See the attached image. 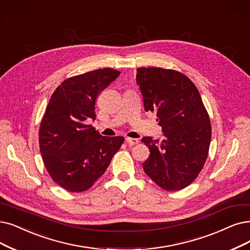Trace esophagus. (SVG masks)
I'll return each instance as SVG.
<instances>
[{"label": "esophagus", "mask_w": 250, "mask_h": 250, "mask_svg": "<svg viewBox=\"0 0 250 250\" xmlns=\"http://www.w3.org/2000/svg\"><path fill=\"white\" fill-rule=\"evenodd\" d=\"M126 142H127V144H128V145H130V146H134V145H137L139 141H138L137 138H131V137H127V138H126Z\"/></svg>", "instance_id": "obj_1"}]
</instances>
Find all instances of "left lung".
Segmentation results:
<instances>
[{
  "label": "left lung",
  "mask_w": 250,
  "mask_h": 250,
  "mask_svg": "<svg viewBox=\"0 0 250 250\" xmlns=\"http://www.w3.org/2000/svg\"><path fill=\"white\" fill-rule=\"evenodd\" d=\"M136 82L146 112L157 114L161 142L143 137L149 157L145 172L166 191H179L201 172L211 141V124L195 84L184 74L162 67H138Z\"/></svg>",
  "instance_id": "left-lung-1"
}]
</instances>
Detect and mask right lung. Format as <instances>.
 <instances>
[{"label":"right lung","instance_id":"1","mask_svg":"<svg viewBox=\"0 0 250 250\" xmlns=\"http://www.w3.org/2000/svg\"><path fill=\"white\" fill-rule=\"evenodd\" d=\"M120 74L105 67L67 78L50 98L40 125V152L49 175L65 191L90 188L124 143L123 136H103L86 124L96 118L99 93Z\"/></svg>","mask_w":250,"mask_h":250}]
</instances>
